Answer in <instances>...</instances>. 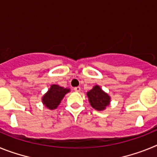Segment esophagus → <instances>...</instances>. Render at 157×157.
Here are the masks:
<instances>
[{"instance_id":"obj_1","label":"esophagus","mask_w":157,"mask_h":157,"mask_svg":"<svg viewBox=\"0 0 157 157\" xmlns=\"http://www.w3.org/2000/svg\"><path fill=\"white\" fill-rule=\"evenodd\" d=\"M74 90L75 91V92H79V91L81 90V87H79V86L75 87V88H74Z\"/></svg>"}]
</instances>
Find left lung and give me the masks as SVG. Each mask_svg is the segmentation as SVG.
I'll list each match as a JSON object with an SVG mask.
<instances>
[{"label":"left lung","mask_w":157,"mask_h":157,"mask_svg":"<svg viewBox=\"0 0 157 157\" xmlns=\"http://www.w3.org/2000/svg\"><path fill=\"white\" fill-rule=\"evenodd\" d=\"M89 102L97 111H104L110 105L111 97L98 85L93 87L92 90L86 93Z\"/></svg>","instance_id":"left-lung-1"}]
</instances>
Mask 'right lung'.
<instances>
[{
	"instance_id": "add662e5",
	"label": "right lung",
	"mask_w": 157,
	"mask_h": 157,
	"mask_svg": "<svg viewBox=\"0 0 157 157\" xmlns=\"http://www.w3.org/2000/svg\"><path fill=\"white\" fill-rule=\"evenodd\" d=\"M69 88H64L56 84L50 86V88L41 98L42 104L49 110H54L59 105L64 96L69 93Z\"/></svg>"
}]
</instances>
